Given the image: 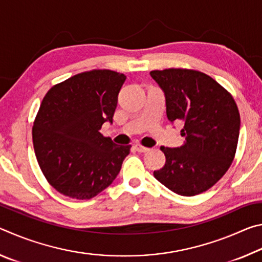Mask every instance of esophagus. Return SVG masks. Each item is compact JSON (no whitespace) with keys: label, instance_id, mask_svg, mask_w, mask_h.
Instances as JSON below:
<instances>
[{"label":"esophagus","instance_id":"esophagus-1","mask_svg":"<svg viewBox=\"0 0 262 262\" xmlns=\"http://www.w3.org/2000/svg\"><path fill=\"white\" fill-rule=\"evenodd\" d=\"M134 148H135L136 151H139V152H147V151H149V150H150L149 148L144 147V145H142V144H140V143L134 144Z\"/></svg>","mask_w":262,"mask_h":262}]
</instances>
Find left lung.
<instances>
[{"label":"left lung","mask_w":262,"mask_h":262,"mask_svg":"<svg viewBox=\"0 0 262 262\" xmlns=\"http://www.w3.org/2000/svg\"><path fill=\"white\" fill-rule=\"evenodd\" d=\"M163 89L168 121L184 125L180 148L161 150L165 164L154 171L159 183L183 196L206 192L229 170L238 144L241 115L232 95L205 73L193 69L152 70Z\"/></svg>","instance_id":"1"}]
</instances>
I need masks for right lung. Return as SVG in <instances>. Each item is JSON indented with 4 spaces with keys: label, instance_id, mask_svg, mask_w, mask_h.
<instances>
[{
    "label": "right lung",
    "instance_id": "obj_1",
    "mask_svg": "<svg viewBox=\"0 0 262 262\" xmlns=\"http://www.w3.org/2000/svg\"><path fill=\"white\" fill-rule=\"evenodd\" d=\"M123 74L94 69L52 86L34 119L32 140L42 174L57 192L89 200L113 183L132 145L99 129L112 122Z\"/></svg>",
    "mask_w": 262,
    "mask_h": 262
}]
</instances>
